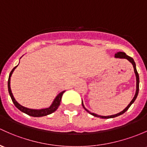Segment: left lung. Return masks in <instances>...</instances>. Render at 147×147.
<instances>
[{
  "label": "left lung",
  "mask_w": 147,
  "mask_h": 147,
  "mask_svg": "<svg viewBox=\"0 0 147 147\" xmlns=\"http://www.w3.org/2000/svg\"><path fill=\"white\" fill-rule=\"evenodd\" d=\"M115 57L116 58H121V59H127L131 64H132V66H133V68H134V71H135V76H136V80H137V89H136V92H135V96H134L133 99H132V101L130 102V104H129L128 105H127V107H126L125 109L124 110H123L122 111H121L120 113H116V114L115 115H111V116H99V115L96 114V113H91V112H90L88 110H87L86 108L84 107V106H83V102H82V105H83V108L85 109L88 112V113H90V114H92V116H95V117H98V118H115L116 117V116H120V115L123 114V113H124L125 112L127 111V109H128L129 108H130V107L131 105H132V104L134 102H135V100L136 99L137 97V94H138V92H139V84H140V78H139V74L137 73V71L136 69V64H135V61H134V59H132V57H130L127 56V55L125 54V53H123V52H118V53H116V54H115Z\"/></svg>",
  "instance_id": "1"
}]
</instances>
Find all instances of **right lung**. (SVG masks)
I'll list each match as a JSON object with an SVG mask.
<instances>
[{
	"label": "right lung",
	"instance_id": "obj_1",
	"mask_svg": "<svg viewBox=\"0 0 147 147\" xmlns=\"http://www.w3.org/2000/svg\"><path fill=\"white\" fill-rule=\"evenodd\" d=\"M17 67L16 66L15 67H14L12 69V70L11 71L10 76H9V78H8V81H7V87H8V92L9 94H10L11 99H12V102L14 103L15 107L18 109L19 110H20L21 111L24 112V113H26L27 115L31 116H34V117H41V116H47V115L50 114V113H53L57 109L58 107H59V105H60L61 102V97H62V94L65 91H62V92L59 93L57 96L56 97V98L55 99V100L53 101V104H52L51 106L48 108H45V109H28L26 108V107H24L22 105H20V104L17 103V102L15 100V98H14L13 95H12V91H11L10 89V77L12 76V72L14 71L15 69Z\"/></svg>",
	"mask_w": 147,
	"mask_h": 147
}]
</instances>
